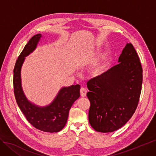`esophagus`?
Wrapping results in <instances>:
<instances>
[{
	"instance_id": "obj_1",
	"label": "esophagus",
	"mask_w": 156,
	"mask_h": 156,
	"mask_svg": "<svg viewBox=\"0 0 156 156\" xmlns=\"http://www.w3.org/2000/svg\"><path fill=\"white\" fill-rule=\"evenodd\" d=\"M87 90L85 88L81 87V89H80V94H81L82 97H85L86 94H87Z\"/></svg>"
}]
</instances>
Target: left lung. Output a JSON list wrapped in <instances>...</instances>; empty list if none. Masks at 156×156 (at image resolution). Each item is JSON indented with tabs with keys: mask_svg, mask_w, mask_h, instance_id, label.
Listing matches in <instances>:
<instances>
[{
	"mask_svg": "<svg viewBox=\"0 0 156 156\" xmlns=\"http://www.w3.org/2000/svg\"><path fill=\"white\" fill-rule=\"evenodd\" d=\"M119 63L87 82L89 123L96 131L111 132L135 112L141 92L143 69L132 44H126Z\"/></svg>",
	"mask_w": 156,
	"mask_h": 156,
	"instance_id": "left-lung-1",
	"label": "left lung"
}]
</instances>
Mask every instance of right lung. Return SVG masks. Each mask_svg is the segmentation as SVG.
I'll return each instance as SVG.
<instances>
[{
	"instance_id": "1",
	"label": "right lung",
	"mask_w": 156,
	"mask_h": 156,
	"mask_svg": "<svg viewBox=\"0 0 156 156\" xmlns=\"http://www.w3.org/2000/svg\"><path fill=\"white\" fill-rule=\"evenodd\" d=\"M41 37L40 34L34 35L16 61L13 69L14 94L20 111L34 127L46 132H57L65 126L69 110L80 97V85L77 84L63 87L52 103L45 107L35 106L27 100L21 86L20 69L25 56L36 48Z\"/></svg>"
}]
</instances>
